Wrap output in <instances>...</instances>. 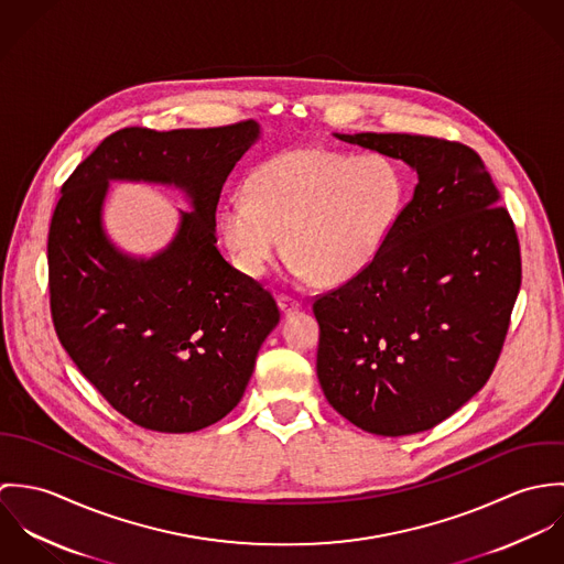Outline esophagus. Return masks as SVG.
<instances>
[{"label": "esophagus", "mask_w": 564, "mask_h": 564, "mask_svg": "<svg viewBox=\"0 0 564 564\" xmlns=\"http://www.w3.org/2000/svg\"><path fill=\"white\" fill-rule=\"evenodd\" d=\"M278 306H280V311H282L284 315H291V313H295V311L302 308V304H300L297 300L289 297V295H280V297H278Z\"/></svg>", "instance_id": "obj_1"}]
</instances>
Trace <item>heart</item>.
Wrapping results in <instances>:
<instances>
[{
  "mask_svg": "<svg viewBox=\"0 0 564 564\" xmlns=\"http://www.w3.org/2000/svg\"><path fill=\"white\" fill-rule=\"evenodd\" d=\"M247 193L226 199L219 230L242 273L258 278L282 251L293 273L343 284L389 239L403 204L400 169L380 154L295 148L258 164Z\"/></svg>",
  "mask_w": 564,
  "mask_h": 564,
  "instance_id": "obj_1",
  "label": "heart"
}]
</instances>
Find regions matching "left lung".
Here are the masks:
<instances>
[{
	"label": "left lung",
	"mask_w": 564,
	"mask_h": 564,
	"mask_svg": "<svg viewBox=\"0 0 564 564\" xmlns=\"http://www.w3.org/2000/svg\"><path fill=\"white\" fill-rule=\"evenodd\" d=\"M408 162L412 199L371 264L317 295V376L356 427L403 436L469 402L501 354L521 286L514 224L471 148L421 134H336Z\"/></svg>",
	"instance_id": "1"
}]
</instances>
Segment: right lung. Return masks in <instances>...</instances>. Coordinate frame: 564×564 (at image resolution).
I'll return each mask as SVG.
<instances>
[{"mask_svg": "<svg viewBox=\"0 0 564 564\" xmlns=\"http://www.w3.org/2000/svg\"><path fill=\"white\" fill-rule=\"evenodd\" d=\"M253 121L221 128H123L63 184L50 237V308L61 345L117 412L154 432H195L241 402L258 349L280 322L273 295L215 247L221 188L258 139ZM110 178L175 183L196 210L150 261L100 230Z\"/></svg>", "mask_w": 564, "mask_h": 564, "instance_id": "1", "label": "right lung"}]
</instances>
